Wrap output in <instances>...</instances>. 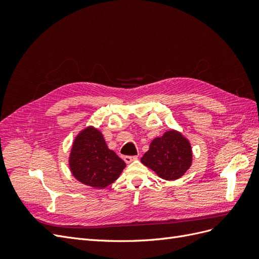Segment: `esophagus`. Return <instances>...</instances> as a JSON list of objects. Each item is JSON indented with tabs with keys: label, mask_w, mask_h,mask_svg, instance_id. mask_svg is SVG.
Listing matches in <instances>:
<instances>
[{
	"label": "esophagus",
	"mask_w": 259,
	"mask_h": 259,
	"mask_svg": "<svg viewBox=\"0 0 259 259\" xmlns=\"http://www.w3.org/2000/svg\"><path fill=\"white\" fill-rule=\"evenodd\" d=\"M137 159H138L137 155H125V156H124V161L126 162V163H131V162L135 161V160H137Z\"/></svg>",
	"instance_id": "esophagus-1"
}]
</instances>
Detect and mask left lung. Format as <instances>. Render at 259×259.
Returning a JSON list of instances; mask_svg holds the SVG:
<instances>
[{"instance_id":"obj_1","label":"left lung","mask_w":259,"mask_h":259,"mask_svg":"<svg viewBox=\"0 0 259 259\" xmlns=\"http://www.w3.org/2000/svg\"><path fill=\"white\" fill-rule=\"evenodd\" d=\"M192 151L189 142L182 134L170 131L160 138H155L142 162L153 169L161 178L174 180L182 177L190 167Z\"/></svg>"}]
</instances>
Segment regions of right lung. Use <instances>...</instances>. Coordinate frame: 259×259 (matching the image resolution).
Masks as SVG:
<instances>
[{"mask_svg": "<svg viewBox=\"0 0 259 259\" xmlns=\"http://www.w3.org/2000/svg\"><path fill=\"white\" fill-rule=\"evenodd\" d=\"M126 166L124 161L110 149L97 130H84L74 140L70 168L73 176L94 188H105L112 184Z\"/></svg>", "mask_w": 259, "mask_h": 259, "instance_id": "obj_1", "label": "right lung"}]
</instances>
